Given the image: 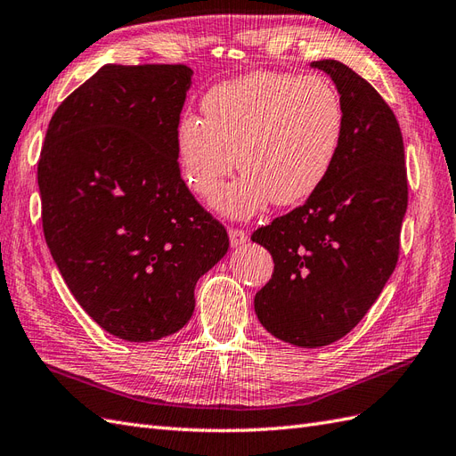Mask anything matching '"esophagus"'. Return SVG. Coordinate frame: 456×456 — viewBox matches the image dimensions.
Here are the masks:
<instances>
[{
    "label": "esophagus",
    "instance_id": "1",
    "mask_svg": "<svg viewBox=\"0 0 456 456\" xmlns=\"http://www.w3.org/2000/svg\"><path fill=\"white\" fill-rule=\"evenodd\" d=\"M228 233H230V243L233 245V248H238V245H243L249 240L248 230H243V228H230Z\"/></svg>",
    "mask_w": 456,
    "mask_h": 456
}]
</instances>
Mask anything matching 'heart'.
I'll return each instance as SVG.
<instances>
[{
	"mask_svg": "<svg viewBox=\"0 0 456 456\" xmlns=\"http://www.w3.org/2000/svg\"><path fill=\"white\" fill-rule=\"evenodd\" d=\"M201 109L205 118L186 113L178 122V167L186 186L208 198L240 159L245 175L213 198L233 218L311 198L334 168L347 125L328 78L278 70L213 86Z\"/></svg>",
	"mask_w": 456,
	"mask_h": 456,
	"instance_id": "heart-1",
	"label": "heart"
}]
</instances>
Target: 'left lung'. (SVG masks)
<instances>
[{
    "instance_id": "left-lung-1",
    "label": "left lung",
    "mask_w": 456,
    "mask_h": 456,
    "mask_svg": "<svg viewBox=\"0 0 456 456\" xmlns=\"http://www.w3.org/2000/svg\"><path fill=\"white\" fill-rule=\"evenodd\" d=\"M314 69L346 105V136L330 176L309 200L256 228L251 240L274 258L255 313L274 338L322 347L361 322L399 258L409 201L399 122L372 84L334 59Z\"/></svg>"
}]
</instances>
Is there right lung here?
Instances as JSON below:
<instances>
[{
	"label": "right lung",
	"mask_w": 456,
	"mask_h": 456,
	"mask_svg": "<svg viewBox=\"0 0 456 456\" xmlns=\"http://www.w3.org/2000/svg\"><path fill=\"white\" fill-rule=\"evenodd\" d=\"M193 70L105 65L57 107L38 161L42 226L70 293L126 341L186 326L226 228L180 176L176 130Z\"/></svg>",
	"instance_id": "right-lung-1"
}]
</instances>
